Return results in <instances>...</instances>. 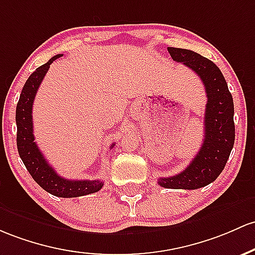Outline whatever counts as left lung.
<instances>
[{
	"label": "left lung",
	"instance_id": "8db88e82",
	"mask_svg": "<svg viewBox=\"0 0 255 255\" xmlns=\"http://www.w3.org/2000/svg\"><path fill=\"white\" fill-rule=\"evenodd\" d=\"M173 60L195 71L206 87L208 102L205 113V140L195 158L183 172L159 178L166 189L196 190L219 177L235 142L234 100L219 68L209 59L189 49L168 47Z\"/></svg>",
	"mask_w": 255,
	"mask_h": 255
}]
</instances>
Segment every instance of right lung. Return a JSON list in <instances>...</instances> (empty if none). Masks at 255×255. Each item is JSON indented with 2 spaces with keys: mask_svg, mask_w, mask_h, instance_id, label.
Segmentation results:
<instances>
[{
  "mask_svg": "<svg viewBox=\"0 0 255 255\" xmlns=\"http://www.w3.org/2000/svg\"><path fill=\"white\" fill-rule=\"evenodd\" d=\"M60 57L61 54L54 55L46 64L36 69L23 87L15 111L16 146H18L19 156L26 167L27 172L42 189L57 197H80L99 191L104 183L100 180H69L60 177L49 166L43 153L37 147V144L33 141L35 140L32 125L33 100L42 80L48 71L49 65ZM113 146L114 144L111 145V147Z\"/></svg>",
  "mask_w": 255,
  "mask_h": 255,
  "instance_id": "1",
  "label": "right lung"
}]
</instances>
